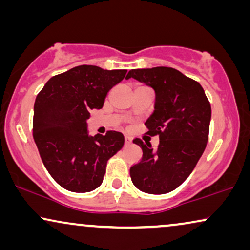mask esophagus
<instances>
[{
  "label": "esophagus",
  "instance_id": "34e87169",
  "mask_svg": "<svg viewBox=\"0 0 250 250\" xmlns=\"http://www.w3.org/2000/svg\"><path fill=\"white\" fill-rule=\"evenodd\" d=\"M132 143V138L128 135H125V145H131Z\"/></svg>",
  "mask_w": 250,
  "mask_h": 250
}]
</instances>
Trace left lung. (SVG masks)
<instances>
[{
  "mask_svg": "<svg viewBox=\"0 0 250 250\" xmlns=\"http://www.w3.org/2000/svg\"><path fill=\"white\" fill-rule=\"evenodd\" d=\"M135 78L156 93L155 110L146 119V134L159 135L153 150L141 139L143 156L129 169L132 182L146 193L163 194L180 187L192 173L207 146L211 108L198 82L170 67L132 69L126 80Z\"/></svg>",
  "mask_w": 250,
  "mask_h": 250,
  "instance_id": "1",
  "label": "left lung"
}]
</instances>
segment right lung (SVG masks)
Returning <instances> with one entry per match:
<instances>
[{
	"label": "right lung",
	"instance_id": "right-lung-1",
	"mask_svg": "<svg viewBox=\"0 0 250 250\" xmlns=\"http://www.w3.org/2000/svg\"><path fill=\"white\" fill-rule=\"evenodd\" d=\"M126 73L82 64L51 77L37 94L34 141L47 172L63 189L90 192L100 187L109 158L124 146L121 132L90 136L86 121Z\"/></svg>",
	"mask_w": 250,
	"mask_h": 250
}]
</instances>
